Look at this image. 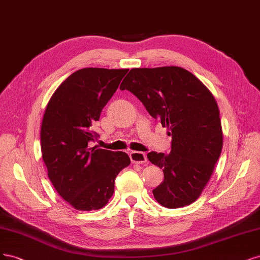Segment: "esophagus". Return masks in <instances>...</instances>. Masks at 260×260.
Returning a JSON list of instances; mask_svg holds the SVG:
<instances>
[{"label":"esophagus","instance_id":"34e87169","mask_svg":"<svg viewBox=\"0 0 260 260\" xmlns=\"http://www.w3.org/2000/svg\"><path fill=\"white\" fill-rule=\"evenodd\" d=\"M129 157H131V161L133 163H136V164H146L148 162L147 155L144 152L133 151V152H131Z\"/></svg>","mask_w":260,"mask_h":260}]
</instances>
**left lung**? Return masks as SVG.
<instances>
[{
	"mask_svg": "<svg viewBox=\"0 0 260 260\" xmlns=\"http://www.w3.org/2000/svg\"><path fill=\"white\" fill-rule=\"evenodd\" d=\"M122 84L120 89L135 95L172 135L170 153L147 155L164 173V181L152 191L154 199L167 208L196 202L222 150L215 97L196 75L176 66L134 68Z\"/></svg>",
	"mask_w": 260,
	"mask_h": 260,
	"instance_id": "obj_1",
	"label": "left lung"
}]
</instances>
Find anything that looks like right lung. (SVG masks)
Masks as SVG:
<instances>
[{"instance_id": "1", "label": "right lung", "mask_w": 260, "mask_h": 260, "mask_svg": "<svg viewBox=\"0 0 260 260\" xmlns=\"http://www.w3.org/2000/svg\"><path fill=\"white\" fill-rule=\"evenodd\" d=\"M128 69L84 68L58 86L41 126L42 158L54 188L78 211L103 208L118 174L131 164L125 152L90 148L93 126Z\"/></svg>"}]
</instances>
